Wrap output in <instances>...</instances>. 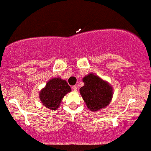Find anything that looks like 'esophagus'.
Returning <instances> with one entry per match:
<instances>
[{
  "label": "esophagus",
  "instance_id": "esophagus-1",
  "mask_svg": "<svg viewBox=\"0 0 151 151\" xmlns=\"http://www.w3.org/2000/svg\"><path fill=\"white\" fill-rule=\"evenodd\" d=\"M72 89L74 90V91H77V85H73L72 86Z\"/></svg>",
  "mask_w": 151,
  "mask_h": 151
}]
</instances>
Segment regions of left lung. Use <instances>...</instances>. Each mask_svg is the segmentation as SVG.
Instances as JSON below:
<instances>
[{
  "label": "left lung",
  "instance_id": "left-lung-1",
  "mask_svg": "<svg viewBox=\"0 0 151 151\" xmlns=\"http://www.w3.org/2000/svg\"><path fill=\"white\" fill-rule=\"evenodd\" d=\"M83 80L85 85L80 91L88 107L91 111L106 107L112 99V87L93 74L85 76Z\"/></svg>",
  "mask_w": 151,
  "mask_h": 151
}]
</instances>
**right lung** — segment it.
Masks as SVG:
<instances>
[{
  "label": "right lung",
  "instance_id": "1",
  "mask_svg": "<svg viewBox=\"0 0 151 151\" xmlns=\"http://www.w3.org/2000/svg\"><path fill=\"white\" fill-rule=\"evenodd\" d=\"M71 91V88L66 80L60 78H53L41 91L39 97L42 104L46 107L53 110L58 108L62 99Z\"/></svg>",
  "mask_w": 151,
  "mask_h": 151
}]
</instances>
